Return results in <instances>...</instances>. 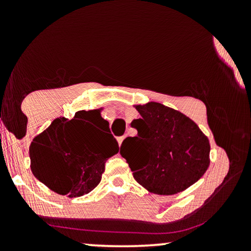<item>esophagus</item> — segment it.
<instances>
[{
	"label": "esophagus",
	"mask_w": 251,
	"mask_h": 251,
	"mask_svg": "<svg viewBox=\"0 0 251 251\" xmlns=\"http://www.w3.org/2000/svg\"><path fill=\"white\" fill-rule=\"evenodd\" d=\"M117 139H118V143H119V144H122V143H123V140L125 139V137H124V135H123V137H118Z\"/></svg>",
	"instance_id": "esophagus-1"
}]
</instances>
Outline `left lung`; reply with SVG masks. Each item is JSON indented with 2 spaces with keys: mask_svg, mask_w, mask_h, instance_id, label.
Listing matches in <instances>:
<instances>
[{
  "mask_svg": "<svg viewBox=\"0 0 251 251\" xmlns=\"http://www.w3.org/2000/svg\"><path fill=\"white\" fill-rule=\"evenodd\" d=\"M140 118L131 123L138 131L122 148L143 154L140 162L120 153L128 163L134 179L148 191L175 195L195 184L210 164V143L194 120L159 102L135 105Z\"/></svg>",
  "mask_w": 251,
  "mask_h": 251,
  "instance_id": "left-lung-1",
  "label": "left lung"
}]
</instances>
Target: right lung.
I'll return each instance as SVG.
<instances>
[{"instance_id": "right-lung-1", "label": "right lung", "mask_w": 251, "mask_h": 251, "mask_svg": "<svg viewBox=\"0 0 251 251\" xmlns=\"http://www.w3.org/2000/svg\"><path fill=\"white\" fill-rule=\"evenodd\" d=\"M93 123L108 126L100 109L76 112L73 119L56 118L29 148L30 169L51 191L68 197L91 192L101 180L105 162L118 153L119 146L112 134L99 140Z\"/></svg>"}]
</instances>
